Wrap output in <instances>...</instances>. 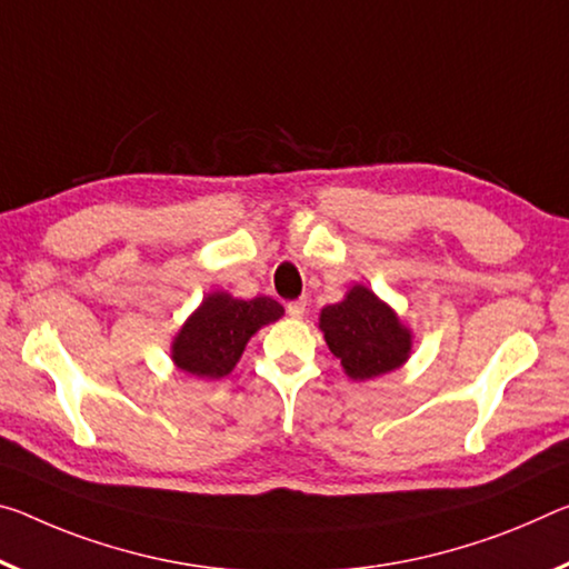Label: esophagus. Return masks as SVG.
<instances>
[{"mask_svg": "<svg viewBox=\"0 0 569 569\" xmlns=\"http://www.w3.org/2000/svg\"><path fill=\"white\" fill-rule=\"evenodd\" d=\"M286 311H288V317H291V319H301L303 311H306V301H303V299H299V301H288V303H286Z\"/></svg>", "mask_w": 569, "mask_h": 569, "instance_id": "34e87169", "label": "esophagus"}]
</instances>
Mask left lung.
I'll return each mask as SVG.
<instances>
[{"instance_id": "left-lung-1", "label": "left lung", "mask_w": 569, "mask_h": 569, "mask_svg": "<svg viewBox=\"0 0 569 569\" xmlns=\"http://www.w3.org/2000/svg\"><path fill=\"white\" fill-rule=\"evenodd\" d=\"M319 329L351 380L392 372L410 355V331L365 286H355L345 301L321 309Z\"/></svg>"}]
</instances>
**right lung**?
Masks as SVG:
<instances>
[{
	"label": "right lung",
	"mask_w": 569,
	"mask_h": 569,
	"mask_svg": "<svg viewBox=\"0 0 569 569\" xmlns=\"http://www.w3.org/2000/svg\"><path fill=\"white\" fill-rule=\"evenodd\" d=\"M281 317L283 306L268 296L242 301L212 293L177 333L171 359L189 375L218 380L232 372L252 333Z\"/></svg>",
	"instance_id": "add662e5"
}]
</instances>
